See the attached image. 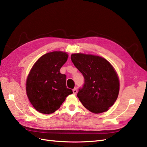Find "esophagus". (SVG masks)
I'll list each match as a JSON object with an SVG mask.
<instances>
[{
	"mask_svg": "<svg viewBox=\"0 0 147 147\" xmlns=\"http://www.w3.org/2000/svg\"><path fill=\"white\" fill-rule=\"evenodd\" d=\"M77 92V89L76 88H75L74 90H73V93H74V94H75Z\"/></svg>",
	"mask_w": 147,
	"mask_h": 147,
	"instance_id": "1",
	"label": "esophagus"
}]
</instances>
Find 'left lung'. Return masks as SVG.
I'll list each match as a JSON object with an SVG mask.
<instances>
[{
    "label": "left lung",
    "mask_w": 147,
    "mask_h": 147,
    "mask_svg": "<svg viewBox=\"0 0 147 147\" xmlns=\"http://www.w3.org/2000/svg\"><path fill=\"white\" fill-rule=\"evenodd\" d=\"M71 60L84 78L77 94L83 105L94 113L107 111L119 91V78L112 65L104 57L83 53L72 54Z\"/></svg>",
    "instance_id": "1"
}]
</instances>
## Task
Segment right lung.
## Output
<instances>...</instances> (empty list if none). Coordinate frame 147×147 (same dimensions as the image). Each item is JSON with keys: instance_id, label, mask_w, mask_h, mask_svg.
Returning a JSON list of instances; mask_svg holds the SVG:
<instances>
[{"instance_id": "add662e5", "label": "right lung", "mask_w": 147, "mask_h": 147, "mask_svg": "<svg viewBox=\"0 0 147 147\" xmlns=\"http://www.w3.org/2000/svg\"><path fill=\"white\" fill-rule=\"evenodd\" d=\"M68 56L63 51L48 53L40 57L30 70L26 84V93L38 112L54 113L73 93L66 86V75L60 72Z\"/></svg>"}]
</instances>
